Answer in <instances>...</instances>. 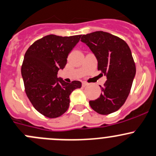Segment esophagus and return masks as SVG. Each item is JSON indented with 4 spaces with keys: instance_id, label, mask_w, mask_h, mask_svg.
Listing matches in <instances>:
<instances>
[{
    "instance_id": "1",
    "label": "esophagus",
    "mask_w": 156,
    "mask_h": 156,
    "mask_svg": "<svg viewBox=\"0 0 156 156\" xmlns=\"http://www.w3.org/2000/svg\"><path fill=\"white\" fill-rule=\"evenodd\" d=\"M82 86H83V87H86V86H88V83L86 82H83L82 83Z\"/></svg>"
}]
</instances>
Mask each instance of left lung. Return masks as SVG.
<instances>
[{"label":"left lung","instance_id":"left-lung-1","mask_svg":"<svg viewBox=\"0 0 156 156\" xmlns=\"http://www.w3.org/2000/svg\"><path fill=\"white\" fill-rule=\"evenodd\" d=\"M98 61V70L107 76L102 92L97 99L89 101L91 108L100 115L118 111L128 97L136 74L132 53L124 40L108 32L96 31L82 35Z\"/></svg>","mask_w":156,"mask_h":156}]
</instances>
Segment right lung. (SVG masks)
Returning a JSON list of instances; mask_svg holds the SVG:
<instances>
[{
    "instance_id": "add662e5",
    "label": "right lung",
    "mask_w": 156,
    "mask_h": 156,
    "mask_svg": "<svg viewBox=\"0 0 156 156\" xmlns=\"http://www.w3.org/2000/svg\"><path fill=\"white\" fill-rule=\"evenodd\" d=\"M80 37L46 35L26 51L21 67L26 94L33 107L47 118H55L65 113L70 105V95L81 87L80 81L67 83L57 76L67 64V56Z\"/></svg>"
}]
</instances>
